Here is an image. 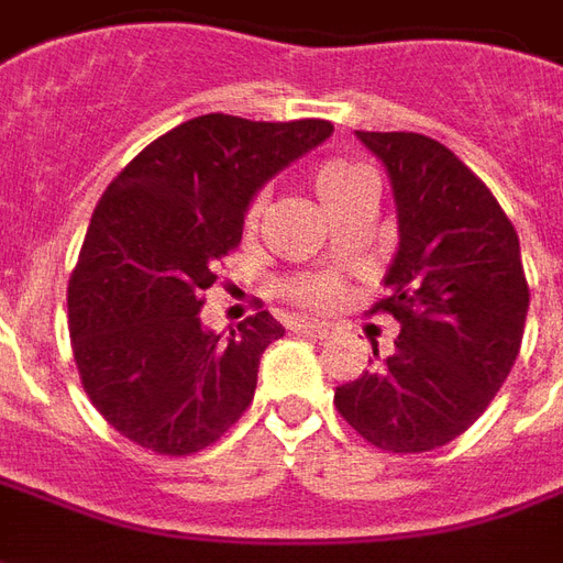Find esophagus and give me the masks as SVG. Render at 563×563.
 <instances>
[{"label": "esophagus", "mask_w": 563, "mask_h": 563, "mask_svg": "<svg viewBox=\"0 0 563 563\" xmlns=\"http://www.w3.org/2000/svg\"><path fill=\"white\" fill-rule=\"evenodd\" d=\"M295 331H301V334H313V338H329L331 334L329 325H322V322H310V319H298V322H295Z\"/></svg>", "instance_id": "34e87169"}]
</instances>
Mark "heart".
Returning <instances> with one entry per match:
<instances>
[{"label":"heart","instance_id":"1","mask_svg":"<svg viewBox=\"0 0 563 563\" xmlns=\"http://www.w3.org/2000/svg\"><path fill=\"white\" fill-rule=\"evenodd\" d=\"M362 180H367L365 172L341 159L322 162L317 172H313V189H317L319 201H322L325 208H331L334 201H341V198L346 196L350 189H355V186L362 184ZM262 205H265V198L258 196L256 201L250 205V210H246V225H250V229L258 222ZM289 292H292V298H298L301 305L329 310V307H334L341 301V283L331 280V277H322V280H301L295 283Z\"/></svg>","mask_w":563,"mask_h":563}]
</instances>
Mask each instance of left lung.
Wrapping results in <instances>:
<instances>
[{"mask_svg": "<svg viewBox=\"0 0 563 563\" xmlns=\"http://www.w3.org/2000/svg\"><path fill=\"white\" fill-rule=\"evenodd\" d=\"M389 174L398 250L383 277L395 353L334 391L367 443L428 452L471 428L504 386L528 317L519 234L488 186L416 132H355Z\"/></svg>", "mask_w": 563, "mask_h": 563, "instance_id": "left-lung-1", "label": "left lung"}]
</instances>
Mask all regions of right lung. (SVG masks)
Masks as SVG:
<instances>
[{"label": "right lung", "instance_id": "add662e5", "mask_svg": "<svg viewBox=\"0 0 563 563\" xmlns=\"http://www.w3.org/2000/svg\"><path fill=\"white\" fill-rule=\"evenodd\" d=\"M331 132L329 120L196 117L104 189L68 280V331L90 401L132 443L192 455L250 407L262 353L286 329L258 310L217 334L201 292L241 244L253 196Z\"/></svg>", "mask_w": 563, "mask_h": 563}]
</instances>
